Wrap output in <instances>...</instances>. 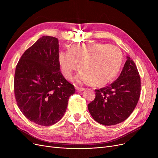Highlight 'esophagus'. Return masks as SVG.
Instances as JSON below:
<instances>
[{"instance_id":"34e87169","label":"esophagus","mask_w":158,"mask_h":158,"mask_svg":"<svg viewBox=\"0 0 158 158\" xmlns=\"http://www.w3.org/2000/svg\"><path fill=\"white\" fill-rule=\"evenodd\" d=\"M76 91H77V92H83V91L85 90V88H79L78 86H76Z\"/></svg>"}]
</instances>
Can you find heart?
<instances>
[{"mask_svg": "<svg viewBox=\"0 0 158 158\" xmlns=\"http://www.w3.org/2000/svg\"><path fill=\"white\" fill-rule=\"evenodd\" d=\"M60 70L71 80L74 71L82 70L77 76L80 83L106 85L117 76L123 63V54L118 47L100 44H74L69 51H61L58 55Z\"/></svg>", "mask_w": 158, "mask_h": 158, "instance_id": "1", "label": "heart"}]
</instances>
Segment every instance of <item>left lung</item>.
Here are the masks:
<instances>
[{
    "instance_id": "obj_1",
    "label": "left lung",
    "mask_w": 158,
    "mask_h": 158,
    "mask_svg": "<svg viewBox=\"0 0 158 158\" xmlns=\"http://www.w3.org/2000/svg\"><path fill=\"white\" fill-rule=\"evenodd\" d=\"M127 61L118 78L112 84L95 89V98L88 105L94 120L102 125H117L125 121L135 109L140 95V77L134 61Z\"/></svg>"
}]
</instances>
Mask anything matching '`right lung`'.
<instances>
[{"label":"right lung","mask_w":158,"mask_h":158,"mask_svg":"<svg viewBox=\"0 0 158 158\" xmlns=\"http://www.w3.org/2000/svg\"><path fill=\"white\" fill-rule=\"evenodd\" d=\"M59 40L44 35L19 60L14 76L17 105L27 119L48 127L59 121L67 108L74 85L60 72Z\"/></svg>","instance_id":"add662e5"}]
</instances>
